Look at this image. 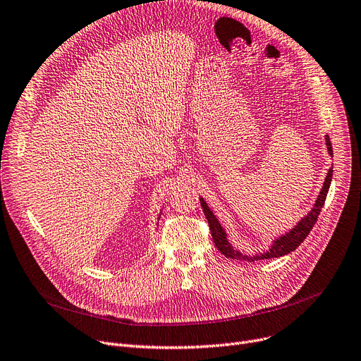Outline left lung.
<instances>
[{
    "instance_id": "obj_1",
    "label": "left lung",
    "mask_w": 361,
    "mask_h": 361,
    "mask_svg": "<svg viewBox=\"0 0 361 361\" xmlns=\"http://www.w3.org/2000/svg\"><path fill=\"white\" fill-rule=\"evenodd\" d=\"M326 145H328V151L332 156V144H331V140L329 136L326 135ZM334 167L329 169L328 171V176H326L324 179V183H323V188L322 191L316 200V204L314 207L312 209V212L308 213L304 219H301L300 223H297V226L290 231L289 233H285L283 236L278 238L276 241L273 243V245L263 254H255V255H245V254H241L239 251L233 250V247L229 244L228 238H226V232L225 229L221 228V225L219 223V220L216 219V216L213 214V212L209 209L207 202H205L202 198L200 200L201 201V207H202V212L205 214V219H207L209 221V226H210V231H212V236H213V241L217 247V250L228 257V259H235V260H244V262H257V260H266V259H278V257H282V255H286L289 254L290 251H294L297 247L301 245V243L304 241V239L307 238V235L310 233V231L313 229L314 223L317 221V217L320 214V210L324 205V201H326V195H328V191H329V186H331V180H332V173H334Z\"/></svg>"
}]
</instances>
